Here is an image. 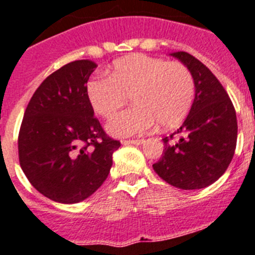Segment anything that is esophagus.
Instances as JSON below:
<instances>
[{
    "label": "esophagus",
    "mask_w": 255,
    "mask_h": 255,
    "mask_svg": "<svg viewBox=\"0 0 255 255\" xmlns=\"http://www.w3.org/2000/svg\"><path fill=\"white\" fill-rule=\"evenodd\" d=\"M144 142V139H128V140H124V144H136V146H139L142 143Z\"/></svg>",
    "instance_id": "1"
}]
</instances>
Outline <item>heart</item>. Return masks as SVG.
I'll list each match as a JSON object with an SVG mask.
<instances>
[{
  "label": "heart",
  "mask_w": 255,
  "mask_h": 255,
  "mask_svg": "<svg viewBox=\"0 0 255 255\" xmlns=\"http://www.w3.org/2000/svg\"><path fill=\"white\" fill-rule=\"evenodd\" d=\"M86 92L95 113L107 120L131 98L135 105L108 125L113 135L129 136L150 130L156 123L164 129L180 125L193 107L195 81L182 62L129 54L113 62L108 77H92Z\"/></svg>",
  "instance_id": "obj_1"
}]
</instances>
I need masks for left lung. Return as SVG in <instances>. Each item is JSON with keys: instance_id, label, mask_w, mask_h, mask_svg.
Wrapping results in <instances>:
<instances>
[{"instance_id": "obj_1", "label": "left lung", "mask_w": 255, "mask_h": 255, "mask_svg": "<svg viewBox=\"0 0 255 255\" xmlns=\"http://www.w3.org/2000/svg\"><path fill=\"white\" fill-rule=\"evenodd\" d=\"M172 56L193 73L195 98L180 129L163 138V156L152 167L172 186L202 189L215 182L232 161L237 143L236 111L226 88L206 65L186 52Z\"/></svg>"}]
</instances>
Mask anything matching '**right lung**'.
Returning a JSON list of instances; mask_svg holds the SVG:
<instances>
[{"mask_svg": "<svg viewBox=\"0 0 255 255\" xmlns=\"http://www.w3.org/2000/svg\"><path fill=\"white\" fill-rule=\"evenodd\" d=\"M98 65L73 61L44 79L27 105L18 135L19 163L39 193L78 203L108 177L121 143L94 116L87 81Z\"/></svg>", "mask_w": 255, "mask_h": 255, "instance_id": "obj_1", "label": "right lung"}]
</instances>
